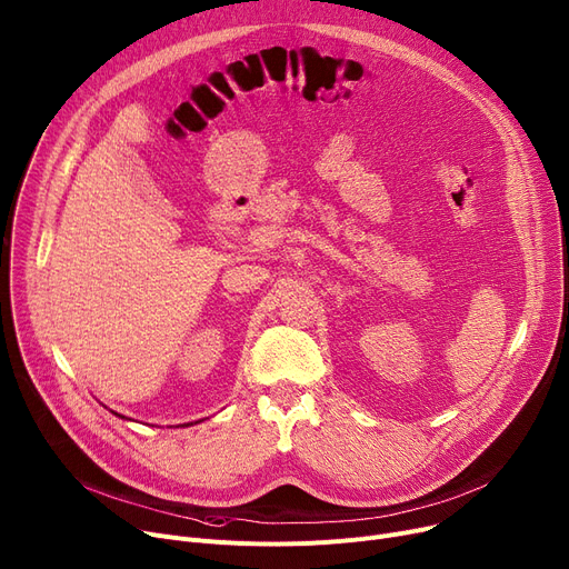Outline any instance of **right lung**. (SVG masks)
I'll return each instance as SVG.
<instances>
[{"mask_svg":"<svg viewBox=\"0 0 569 569\" xmlns=\"http://www.w3.org/2000/svg\"><path fill=\"white\" fill-rule=\"evenodd\" d=\"M113 413H117V411H113ZM117 416H121V413H117ZM121 419H126V416H121ZM197 423H201V421H197ZM184 426H192V423H184Z\"/></svg>","mask_w":569,"mask_h":569,"instance_id":"1","label":"right lung"}]
</instances>
